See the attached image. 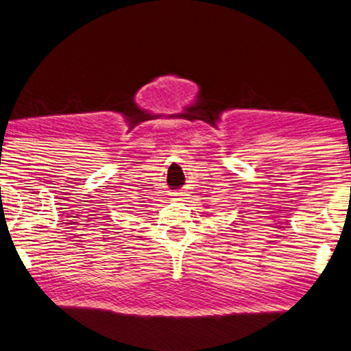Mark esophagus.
<instances>
[{
  "label": "esophagus",
  "instance_id": "esophagus-1",
  "mask_svg": "<svg viewBox=\"0 0 351 351\" xmlns=\"http://www.w3.org/2000/svg\"><path fill=\"white\" fill-rule=\"evenodd\" d=\"M173 197H175V199H186V197H187V193L186 192H182V190H180V192H175L173 193Z\"/></svg>",
  "mask_w": 351,
  "mask_h": 351
}]
</instances>
